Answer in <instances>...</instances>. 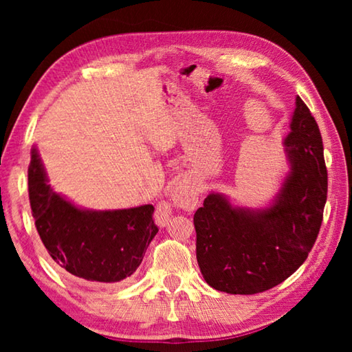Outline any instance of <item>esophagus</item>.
I'll return each mask as SVG.
<instances>
[{
	"mask_svg": "<svg viewBox=\"0 0 352 352\" xmlns=\"http://www.w3.org/2000/svg\"><path fill=\"white\" fill-rule=\"evenodd\" d=\"M199 204V188L194 178L183 177L170 189V204H160L155 211L157 222L164 225L168 222L172 208L183 211H194Z\"/></svg>",
	"mask_w": 352,
	"mask_h": 352,
	"instance_id": "obj_1",
	"label": "esophagus"
}]
</instances>
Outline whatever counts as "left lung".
Listing matches in <instances>:
<instances>
[{"instance_id": "left-lung-1", "label": "left lung", "mask_w": 352, "mask_h": 352, "mask_svg": "<svg viewBox=\"0 0 352 352\" xmlns=\"http://www.w3.org/2000/svg\"><path fill=\"white\" fill-rule=\"evenodd\" d=\"M283 141L285 172L265 206L234 205L211 190L194 214L197 262L212 289L253 295L285 281L317 239L327 195L323 141L300 96Z\"/></svg>"}]
</instances>
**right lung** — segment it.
Instances as JSON below:
<instances>
[{"mask_svg":"<svg viewBox=\"0 0 352 352\" xmlns=\"http://www.w3.org/2000/svg\"><path fill=\"white\" fill-rule=\"evenodd\" d=\"M28 169L29 200L40 239L62 270L91 283H119L132 276L158 233L152 205L90 210L47 184L37 146Z\"/></svg>","mask_w":352,"mask_h":352,"instance_id":"right-lung-1","label":"right lung"}]
</instances>
